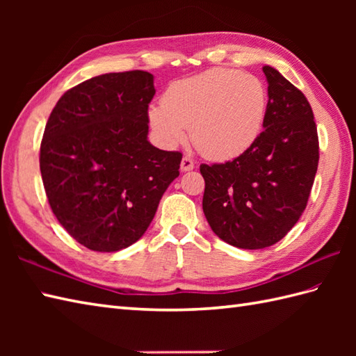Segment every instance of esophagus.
<instances>
[{"label":"esophagus","mask_w":356,"mask_h":356,"mask_svg":"<svg viewBox=\"0 0 356 356\" xmlns=\"http://www.w3.org/2000/svg\"><path fill=\"white\" fill-rule=\"evenodd\" d=\"M193 168H194L193 159L185 156V157L182 159V162H180V170H182V171H191Z\"/></svg>","instance_id":"obj_1"}]
</instances>
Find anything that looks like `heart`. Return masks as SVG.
<instances>
[{"label":"heart","instance_id":"b5f03b06","mask_svg":"<svg viewBox=\"0 0 356 356\" xmlns=\"http://www.w3.org/2000/svg\"><path fill=\"white\" fill-rule=\"evenodd\" d=\"M266 90L254 74L213 69L172 82L148 120L163 147L191 140L211 161H231L251 148L266 118Z\"/></svg>","mask_w":356,"mask_h":356}]
</instances>
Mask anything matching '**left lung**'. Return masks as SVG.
I'll list each match as a JSON object with an SVG mask.
<instances>
[{
	"label": "left lung",
	"mask_w": 356,
	"mask_h": 356,
	"mask_svg": "<svg viewBox=\"0 0 356 356\" xmlns=\"http://www.w3.org/2000/svg\"><path fill=\"white\" fill-rule=\"evenodd\" d=\"M259 139L231 162L200 165L203 213L217 237L241 249L282 240L307 205L316 168L318 134L306 96L274 67Z\"/></svg>",
	"instance_id": "left-lung-1"
}]
</instances>
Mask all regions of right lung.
I'll return each instance as SVG.
<instances>
[{"label":"right lung","instance_id":"1","mask_svg":"<svg viewBox=\"0 0 356 356\" xmlns=\"http://www.w3.org/2000/svg\"><path fill=\"white\" fill-rule=\"evenodd\" d=\"M154 93L148 72L105 73L65 92L50 113L40 154L44 190L63 228L92 251L136 243L179 176L182 153L148 140Z\"/></svg>","mask_w":356,"mask_h":356}]
</instances>
